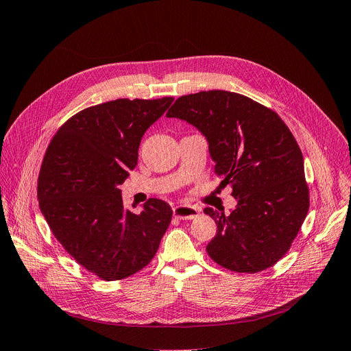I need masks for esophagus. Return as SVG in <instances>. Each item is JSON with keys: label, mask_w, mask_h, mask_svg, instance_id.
<instances>
[{"label": "esophagus", "mask_w": 351, "mask_h": 351, "mask_svg": "<svg viewBox=\"0 0 351 351\" xmlns=\"http://www.w3.org/2000/svg\"><path fill=\"white\" fill-rule=\"evenodd\" d=\"M199 211L191 205H178L173 208V215L179 219H192L198 217Z\"/></svg>", "instance_id": "esophagus-1"}]
</instances>
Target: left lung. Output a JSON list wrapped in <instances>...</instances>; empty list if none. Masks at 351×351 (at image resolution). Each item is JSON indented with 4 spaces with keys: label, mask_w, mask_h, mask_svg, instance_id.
Wrapping results in <instances>:
<instances>
[{
    "label": "left lung",
    "mask_w": 351,
    "mask_h": 351,
    "mask_svg": "<svg viewBox=\"0 0 351 351\" xmlns=\"http://www.w3.org/2000/svg\"><path fill=\"white\" fill-rule=\"evenodd\" d=\"M166 117L188 121L206 137L215 173L237 199L230 215L204 210L217 224L206 245L210 257L237 274L278 263L309 208L304 158L288 125L252 98L217 89L178 98Z\"/></svg>",
    "instance_id": "8db88e82"
}]
</instances>
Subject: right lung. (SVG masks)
I'll return each mask as SVG.
<instances>
[{"instance_id": "1", "label": "right lung", "mask_w": 351, "mask_h": 351, "mask_svg": "<svg viewBox=\"0 0 351 351\" xmlns=\"http://www.w3.org/2000/svg\"><path fill=\"white\" fill-rule=\"evenodd\" d=\"M172 101L120 98L85 108L58 130L45 153L40 211L63 249L102 280L147 266L171 224L169 204L150 198L134 213L119 186L137 165L143 134Z\"/></svg>"}]
</instances>
